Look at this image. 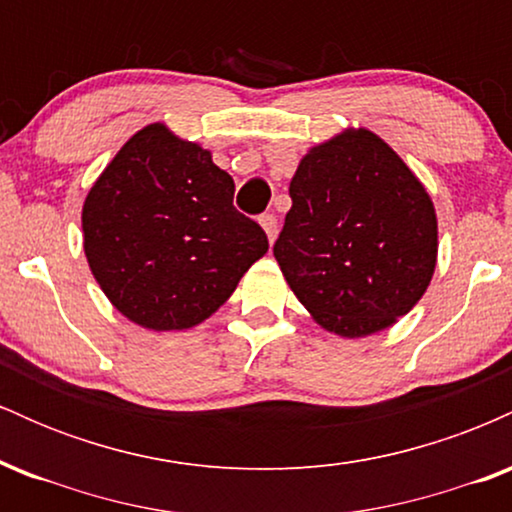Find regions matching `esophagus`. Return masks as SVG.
<instances>
[{"label":"esophagus","mask_w":512,"mask_h":512,"mask_svg":"<svg viewBox=\"0 0 512 512\" xmlns=\"http://www.w3.org/2000/svg\"><path fill=\"white\" fill-rule=\"evenodd\" d=\"M260 226L264 228V233H267L269 243H274L276 233H279V221H276L274 214H262L260 216Z\"/></svg>","instance_id":"1"}]
</instances>
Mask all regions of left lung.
I'll return each mask as SVG.
<instances>
[{
  "mask_svg": "<svg viewBox=\"0 0 512 512\" xmlns=\"http://www.w3.org/2000/svg\"><path fill=\"white\" fill-rule=\"evenodd\" d=\"M289 195L274 257L325 330L366 337L419 303L436 269V209L378 134L346 129L313 146Z\"/></svg>",
  "mask_w": 512,
  "mask_h": 512,
  "instance_id": "left-lung-1",
  "label": "left lung"
}]
</instances>
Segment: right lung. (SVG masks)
<instances>
[{"label":"right lung","instance_id":"obj_1","mask_svg":"<svg viewBox=\"0 0 512 512\" xmlns=\"http://www.w3.org/2000/svg\"><path fill=\"white\" fill-rule=\"evenodd\" d=\"M233 178L161 122L139 129L88 192V267L127 320L187 330L221 308L269 250L262 226L233 207Z\"/></svg>","mask_w":512,"mask_h":512}]
</instances>
